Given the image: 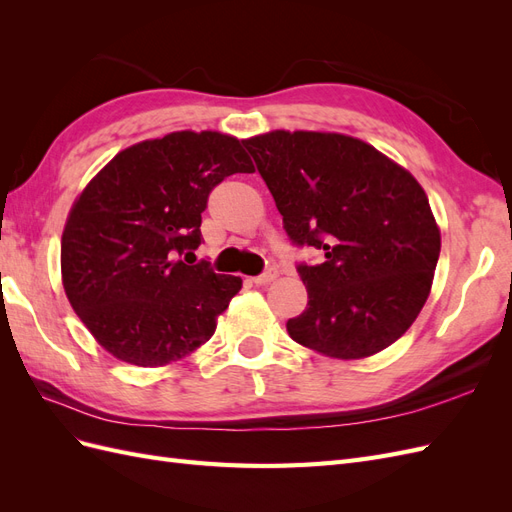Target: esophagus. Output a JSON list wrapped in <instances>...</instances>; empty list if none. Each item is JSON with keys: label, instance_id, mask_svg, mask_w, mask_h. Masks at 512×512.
<instances>
[{"label": "esophagus", "instance_id": "esophagus-1", "mask_svg": "<svg viewBox=\"0 0 512 512\" xmlns=\"http://www.w3.org/2000/svg\"><path fill=\"white\" fill-rule=\"evenodd\" d=\"M280 275L277 273V269L275 267H271V269H267L265 273H260V275H256V277H252V282L256 284V286H267V284H271L275 277Z\"/></svg>", "mask_w": 512, "mask_h": 512}]
</instances>
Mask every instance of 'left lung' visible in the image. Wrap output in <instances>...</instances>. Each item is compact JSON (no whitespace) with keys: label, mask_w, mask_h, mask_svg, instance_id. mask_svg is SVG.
<instances>
[{"label":"left lung","mask_w":512,"mask_h":512,"mask_svg":"<svg viewBox=\"0 0 512 512\" xmlns=\"http://www.w3.org/2000/svg\"><path fill=\"white\" fill-rule=\"evenodd\" d=\"M292 243L324 252L299 265L307 307L294 342L331 359L376 354L404 335L429 297L440 228L410 170L361 138L273 130L245 138Z\"/></svg>","instance_id":"obj_1"}]
</instances>
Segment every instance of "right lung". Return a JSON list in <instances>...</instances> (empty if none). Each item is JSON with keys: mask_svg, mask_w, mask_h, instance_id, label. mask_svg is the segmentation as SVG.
<instances>
[{"mask_svg": "<svg viewBox=\"0 0 512 512\" xmlns=\"http://www.w3.org/2000/svg\"><path fill=\"white\" fill-rule=\"evenodd\" d=\"M239 138L170 132L119 151L74 200L61 235V284L72 309L115 359L164 367L218 327L241 277L179 256L200 245L209 192L254 173Z\"/></svg>", "mask_w": 512, "mask_h": 512, "instance_id": "add662e5", "label": "right lung"}]
</instances>
